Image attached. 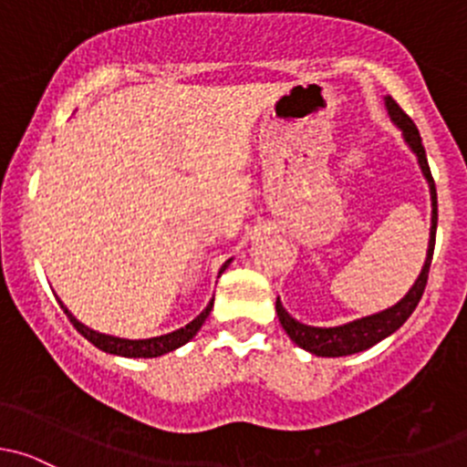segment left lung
<instances>
[{"label": "left lung", "mask_w": 467, "mask_h": 467, "mask_svg": "<svg viewBox=\"0 0 467 467\" xmlns=\"http://www.w3.org/2000/svg\"><path fill=\"white\" fill-rule=\"evenodd\" d=\"M389 109V117L396 121V126L402 130V137L410 143V148L416 152L418 163H420V171L425 175L427 184H430L431 193V232H430V249H427L425 265H422L420 276L416 278L413 287L405 295V299L398 301L396 306H391L389 310L378 312V315L362 317L358 321H350V324L335 326V328H317V326H306L301 321H296L295 317H290L285 312V307L281 306V301L276 299V315L281 326L285 328V333L290 335V339L295 344H299L301 348L310 350L312 355H319V358H341V355H353L359 353V350H367L371 346H376L378 341L389 337L391 333H396L413 310H416L418 301H420L422 292H425L427 276H430V265L431 256H434V243H436V223H439V204H436V186L434 177H431L430 163H427L425 148H422L420 132H418L416 123L411 121L405 114V109L387 96L384 99Z\"/></svg>", "instance_id": "left-lung-1"}]
</instances>
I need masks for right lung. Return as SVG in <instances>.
Masks as SVG:
<instances>
[{"mask_svg": "<svg viewBox=\"0 0 467 467\" xmlns=\"http://www.w3.org/2000/svg\"><path fill=\"white\" fill-rule=\"evenodd\" d=\"M232 261H227L220 269V274L227 269V265ZM62 310H65V315L69 317V321L74 324V328L78 330L80 335H83L85 339L91 341V344L96 346V348L105 350V353H112V355H121V358H160L163 353H171V350L180 348V346H184L186 341L193 339L195 333L202 328V324L206 321V317H209L211 307H213V299L209 301V306L204 307V310L200 312L198 317H195L191 324H186L184 328L180 330H172V333L168 335H161V337H150V339H121V337H112V335H103V333H96V330L88 328V326L80 324L78 319H76L74 315H71L69 310H67L65 306L60 304Z\"/></svg>", "mask_w": 467, "mask_h": 467, "instance_id": "add662e5", "label": "right lung"}]
</instances>
